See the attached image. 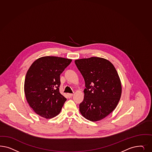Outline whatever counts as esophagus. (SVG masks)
Masks as SVG:
<instances>
[{"label":"esophagus","mask_w":152,"mask_h":152,"mask_svg":"<svg viewBox=\"0 0 152 152\" xmlns=\"http://www.w3.org/2000/svg\"><path fill=\"white\" fill-rule=\"evenodd\" d=\"M67 96H68V97L69 98H71V97L73 96V94H72V93H68Z\"/></svg>","instance_id":"obj_1"}]
</instances>
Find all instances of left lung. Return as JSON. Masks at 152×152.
I'll return each mask as SVG.
<instances>
[{"label":"left lung","mask_w":152,"mask_h":152,"mask_svg":"<svg viewBox=\"0 0 152 152\" xmlns=\"http://www.w3.org/2000/svg\"><path fill=\"white\" fill-rule=\"evenodd\" d=\"M75 64L86 87L79 111L88 120H101L115 109L121 97V84L118 72L110 61L98 57L76 60Z\"/></svg>","instance_id":"left-lung-1"}]
</instances>
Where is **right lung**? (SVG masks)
I'll return each mask as SVG.
<instances>
[{"mask_svg":"<svg viewBox=\"0 0 152 152\" xmlns=\"http://www.w3.org/2000/svg\"><path fill=\"white\" fill-rule=\"evenodd\" d=\"M72 61L44 56L37 59L29 67L25 78L26 98L30 107L40 116L51 118L60 113L66 98L59 92L60 75Z\"/></svg>","mask_w":152,"mask_h":152,"instance_id":"add662e5","label":"right lung"}]
</instances>
